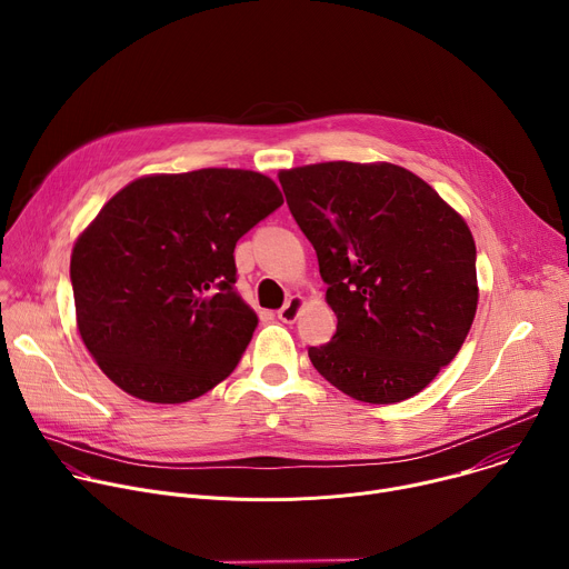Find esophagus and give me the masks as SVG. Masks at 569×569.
Instances as JSON below:
<instances>
[{"instance_id": "34e87169", "label": "esophagus", "mask_w": 569, "mask_h": 569, "mask_svg": "<svg viewBox=\"0 0 569 569\" xmlns=\"http://www.w3.org/2000/svg\"><path fill=\"white\" fill-rule=\"evenodd\" d=\"M301 306H303V297H299V295H292L286 303H283V308L277 312V317L281 319V321H286V323H292L297 317H299V310H301Z\"/></svg>"}]
</instances>
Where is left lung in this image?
Segmentation results:
<instances>
[{"label": "left lung", "mask_w": 569, "mask_h": 569, "mask_svg": "<svg viewBox=\"0 0 569 569\" xmlns=\"http://www.w3.org/2000/svg\"><path fill=\"white\" fill-rule=\"evenodd\" d=\"M279 182L338 315L331 342L308 349L312 367L362 402L412 398L459 353L475 319L468 224L387 161H323L281 171Z\"/></svg>", "instance_id": "8db88e82"}]
</instances>
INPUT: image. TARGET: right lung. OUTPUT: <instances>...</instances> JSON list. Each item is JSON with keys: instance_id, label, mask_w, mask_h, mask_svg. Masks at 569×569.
<instances>
[{"instance_id": "right-lung-1", "label": "right lung", "mask_w": 569, "mask_h": 569, "mask_svg": "<svg viewBox=\"0 0 569 569\" xmlns=\"http://www.w3.org/2000/svg\"><path fill=\"white\" fill-rule=\"evenodd\" d=\"M283 204L254 171L146 176L106 202L71 252L78 333L101 371L146 402L193 400L248 349L257 312L233 248Z\"/></svg>"}]
</instances>
